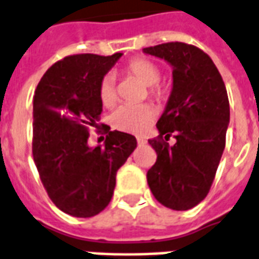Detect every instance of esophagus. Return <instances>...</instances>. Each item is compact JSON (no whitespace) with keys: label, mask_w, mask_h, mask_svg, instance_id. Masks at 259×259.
<instances>
[{"label":"esophagus","mask_w":259,"mask_h":259,"mask_svg":"<svg viewBox=\"0 0 259 259\" xmlns=\"http://www.w3.org/2000/svg\"><path fill=\"white\" fill-rule=\"evenodd\" d=\"M146 143H147V141H146V139H143V138H138V145L143 146V145H146Z\"/></svg>","instance_id":"1"}]
</instances>
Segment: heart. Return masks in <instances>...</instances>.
<instances>
[{
    "mask_svg": "<svg viewBox=\"0 0 259 259\" xmlns=\"http://www.w3.org/2000/svg\"><path fill=\"white\" fill-rule=\"evenodd\" d=\"M125 72L135 79L150 87V95L155 100H164L168 89L157 83L161 79L158 67L143 58H135L127 64ZM100 100L105 108L113 106L117 94L114 87L113 76H105L100 84ZM155 112L150 105H122L112 114V125L116 130L128 134H142L154 121Z\"/></svg>",
    "mask_w": 259,
    "mask_h": 259,
    "instance_id": "1",
    "label": "heart"
}]
</instances>
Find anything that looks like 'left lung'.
Here are the masks:
<instances>
[{"instance_id": "left-lung-1", "label": "left lung", "mask_w": 259, "mask_h": 259, "mask_svg": "<svg viewBox=\"0 0 259 259\" xmlns=\"http://www.w3.org/2000/svg\"><path fill=\"white\" fill-rule=\"evenodd\" d=\"M143 53L172 67V91L157 121L158 139L149 143L157 153L147 172L155 199L174 210L201 203L210 190L225 147L229 124L227 89L211 58L182 42L157 45ZM174 135L177 143H166Z\"/></svg>"}]
</instances>
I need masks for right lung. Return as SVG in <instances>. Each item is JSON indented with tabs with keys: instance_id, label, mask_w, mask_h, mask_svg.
Masks as SVG:
<instances>
[{
	"instance_id": "add662e5",
	"label": "right lung",
	"mask_w": 259,
	"mask_h": 259,
	"mask_svg": "<svg viewBox=\"0 0 259 259\" xmlns=\"http://www.w3.org/2000/svg\"><path fill=\"white\" fill-rule=\"evenodd\" d=\"M121 56L65 57L49 68L35 90L34 162L49 198L73 217L104 210L117 170L137 149V138L120 131H109L104 147L87 143L89 127H97L102 113L101 81Z\"/></svg>"
}]
</instances>
